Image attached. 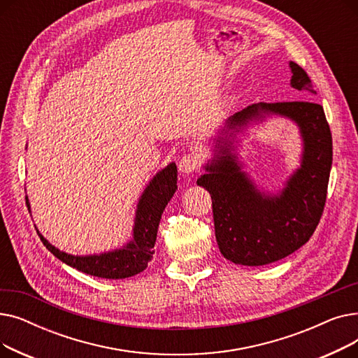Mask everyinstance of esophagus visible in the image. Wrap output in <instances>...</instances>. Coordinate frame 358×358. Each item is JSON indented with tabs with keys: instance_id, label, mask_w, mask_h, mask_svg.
Returning a JSON list of instances; mask_svg holds the SVG:
<instances>
[{
	"instance_id": "esophagus-1",
	"label": "esophagus",
	"mask_w": 358,
	"mask_h": 358,
	"mask_svg": "<svg viewBox=\"0 0 358 358\" xmlns=\"http://www.w3.org/2000/svg\"><path fill=\"white\" fill-rule=\"evenodd\" d=\"M201 165V158L197 152H190L185 154L181 157L178 168L182 174H193L196 171H199Z\"/></svg>"
}]
</instances>
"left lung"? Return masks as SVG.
I'll list each match as a JSON object with an SVG mask.
<instances>
[{
	"label": "left lung",
	"mask_w": 358,
	"mask_h": 358,
	"mask_svg": "<svg viewBox=\"0 0 358 358\" xmlns=\"http://www.w3.org/2000/svg\"><path fill=\"white\" fill-rule=\"evenodd\" d=\"M290 68L292 87L315 94L306 71L294 62ZM266 113L294 120L305 143L302 166L283 192L278 196L259 193L241 173L227 142L217 145L222 155L197 180L212 197L215 235L222 255L251 267L285 258L310 239L324 213L332 165V135L321 104L308 100L258 103L235 113L228 126H243Z\"/></svg>",
	"instance_id": "1"
}]
</instances>
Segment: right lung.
Here are the masks:
<instances>
[{"instance_id":"1","label":"right lung","mask_w":358,"mask_h":358,"mask_svg":"<svg viewBox=\"0 0 358 358\" xmlns=\"http://www.w3.org/2000/svg\"><path fill=\"white\" fill-rule=\"evenodd\" d=\"M176 190L177 166L176 164H169L166 168L162 169V171H159L146 187V190L142 194L138 204L134 239L122 250L100 255L75 257L52 247L39 234V231H37V235H39L43 245L56 258H59L65 264L77 268L78 271L101 278L131 277L143 271L148 267V262L150 261V258H152L155 252L154 245L157 241L161 215L168 201L171 200ZM26 204L29 206L27 197Z\"/></svg>"}]
</instances>
